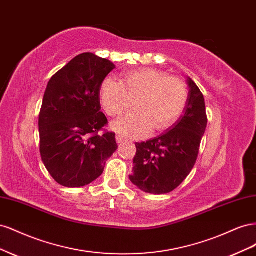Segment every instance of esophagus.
Wrapping results in <instances>:
<instances>
[{"label":"esophagus","mask_w":256,"mask_h":256,"mask_svg":"<svg viewBox=\"0 0 256 256\" xmlns=\"http://www.w3.org/2000/svg\"><path fill=\"white\" fill-rule=\"evenodd\" d=\"M116 142H118V144H122L124 142H125V138H124L122 134H118L116 136Z\"/></svg>","instance_id":"esophagus-1"}]
</instances>
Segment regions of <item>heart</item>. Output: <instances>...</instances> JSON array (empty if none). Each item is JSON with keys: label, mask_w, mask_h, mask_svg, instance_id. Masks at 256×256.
Wrapping results in <instances>:
<instances>
[{"label": "heart", "mask_w": 256, "mask_h": 256, "mask_svg": "<svg viewBox=\"0 0 256 256\" xmlns=\"http://www.w3.org/2000/svg\"><path fill=\"white\" fill-rule=\"evenodd\" d=\"M106 113L115 118L136 106V110L112 122L111 128L125 138H143L154 128L164 131L180 120L188 102L182 80L154 68H142L122 74V83L106 79L100 88Z\"/></svg>", "instance_id": "b5f03b06"}]
</instances>
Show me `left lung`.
<instances>
[{"label":"left lung","mask_w":256,"mask_h":256,"mask_svg":"<svg viewBox=\"0 0 256 256\" xmlns=\"http://www.w3.org/2000/svg\"><path fill=\"white\" fill-rule=\"evenodd\" d=\"M188 102L173 126L147 142L136 143L132 174L129 180L152 194L176 189L196 164L207 126L205 100L198 85L187 76Z\"/></svg>","instance_id":"obj_1"}]
</instances>
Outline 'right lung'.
Here are the masks:
<instances>
[{
  "label": "right lung",
  "instance_id": "obj_1",
  "mask_svg": "<svg viewBox=\"0 0 256 256\" xmlns=\"http://www.w3.org/2000/svg\"><path fill=\"white\" fill-rule=\"evenodd\" d=\"M115 65L94 53L72 58L50 79L40 114V154L53 180L79 188L104 173L118 150L114 132L98 134L108 120L100 88Z\"/></svg>",
  "mask_w": 256,
  "mask_h": 256
}]
</instances>
